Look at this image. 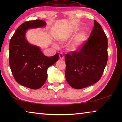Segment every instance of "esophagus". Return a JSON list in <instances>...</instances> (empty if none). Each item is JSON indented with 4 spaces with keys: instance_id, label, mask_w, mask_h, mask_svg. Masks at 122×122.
<instances>
[{
    "instance_id": "1",
    "label": "esophagus",
    "mask_w": 122,
    "mask_h": 122,
    "mask_svg": "<svg viewBox=\"0 0 122 122\" xmlns=\"http://www.w3.org/2000/svg\"><path fill=\"white\" fill-rule=\"evenodd\" d=\"M59 57L60 59L61 60H64V59H65V56H64L63 54L62 53H60L59 54Z\"/></svg>"
}]
</instances>
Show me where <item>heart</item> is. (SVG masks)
I'll use <instances>...</instances> for the list:
<instances>
[{
    "mask_svg": "<svg viewBox=\"0 0 122 122\" xmlns=\"http://www.w3.org/2000/svg\"><path fill=\"white\" fill-rule=\"evenodd\" d=\"M76 29H74L72 32L70 33L68 36L71 35L72 33L75 32ZM86 40V35L85 33H82L77 36L74 39L73 42L70 45V49L71 51H76L79 49L81 47L83 46Z\"/></svg>",
    "mask_w": 122,
    "mask_h": 122,
    "instance_id": "1",
    "label": "heart"
}]
</instances>
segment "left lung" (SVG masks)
Segmentation results:
<instances>
[{
	"label": "left lung",
	"instance_id": "1",
	"mask_svg": "<svg viewBox=\"0 0 122 122\" xmlns=\"http://www.w3.org/2000/svg\"><path fill=\"white\" fill-rule=\"evenodd\" d=\"M108 39L96 20L88 41L80 51L66 54V79L74 89H82L97 82L108 61Z\"/></svg>",
	"mask_w": 122,
	"mask_h": 122
}]
</instances>
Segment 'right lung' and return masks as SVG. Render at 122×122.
<instances>
[{"label":"right lung","instance_id":"right-lung-1","mask_svg":"<svg viewBox=\"0 0 122 122\" xmlns=\"http://www.w3.org/2000/svg\"><path fill=\"white\" fill-rule=\"evenodd\" d=\"M45 21L36 20L24 22L14 33L10 42L9 63L12 74L18 83L38 89L47 78V69L59 59V54L47 57L38 46L30 44L26 38L27 30L44 27Z\"/></svg>","mask_w":122,"mask_h":122}]
</instances>
